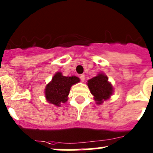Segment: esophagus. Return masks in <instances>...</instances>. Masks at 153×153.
<instances>
[{
    "mask_svg": "<svg viewBox=\"0 0 153 153\" xmlns=\"http://www.w3.org/2000/svg\"><path fill=\"white\" fill-rule=\"evenodd\" d=\"M85 76L84 75H80V78H81V81H85Z\"/></svg>",
    "mask_w": 153,
    "mask_h": 153,
    "instance_id": "34e87169",
    "label": "esophagus"
}]
</instances>
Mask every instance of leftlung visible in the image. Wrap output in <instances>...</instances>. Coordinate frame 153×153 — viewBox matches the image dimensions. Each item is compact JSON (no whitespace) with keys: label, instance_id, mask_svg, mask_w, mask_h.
Here are the masks:
<instances>
[{"label":"left lung","instance_id":"left-lung-1","mask_svg":"<svg viewBox=\"0 0 153 153\" xmlns=\"http://www.w3.org/2000/svg\"><path fill=\"white\" fill-rule=\"evenodd\" d=\"M108 80L109 78L105 73L99 72L97 76L89 79L87 82L94 100L98 105H101L104 101L110 99L113 94V86Z\"/></svg>","mask_w":153,"mask_h":153}]
</instances>
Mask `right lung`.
Wrapping results in <instances>:
<instances>
[{"label": "right lung", "instance_id": "right-lung-1", "mask_svg": "<svg viewBox=\"0 0 153 153\" xmlns=\"http://www.w3.org/2000/svg\"><path fill=\"white\" fill-rule=\"evenodd\" d=\"M80 82L78 77L64 76L62 72L54 74L52 80L46 85L44 89V95L48 102L56 106H61L68 100V96L72 85Z\"/></svg>", "mask_w": 153, "mask_h": 153}]
</instances>
